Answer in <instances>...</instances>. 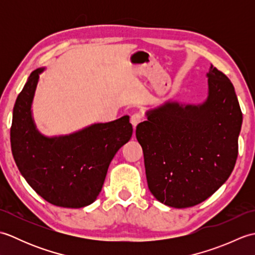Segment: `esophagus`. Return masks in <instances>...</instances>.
Segmentation results:
<instances>
[{"instance_id":"34e87169","label":"esophagus","mask_w":255,"mask_h":255,"mask_svg":"<svg viewBox=\"0 0 255 255\" xmlns=\"http://www.w3.org/2000/svg\"><path fill=\"white\" fill-rule=\"evenodd\" d=\"M142 119H143L142 115H140V114H138V113H136V114H133V115H131V117H130V123H131V125L133 126V128H136L137 125H138L139 123L142 122Z\"/></svg>"}]
</instances>
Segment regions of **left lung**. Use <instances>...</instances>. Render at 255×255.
Segmentation results:
<instances>
[{"mask_svg": "<svg viewBox=\"0 0 255 255\" xmlns=\"http://www.w3.org/2000/svg\"><path fill=\"white\" fill-rule=\"evenodd\" d=\"M208 95L200 104L173 100L145 112L136 128L153 196L187 208L204 202L228 180L238 156L242 113L235 88L213 64Z\"/></svg>", "mask_w": 255, "mask_h": 255, "instance_id": "obj_1", "label": "left lung"}]
</instances>
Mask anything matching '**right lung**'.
<instances>
[{"instance_id":"obj_1","label":"right lung","mask_w":255,"mask_h":255,"mask_svg":"<svg viewBox=\"0 0 255 255\" xmlns=\"http://www.w3.org/2000/svg\"><path fill=\"white\" fill-rule=\"evenodd\" d=\"M45 69L30 73L16 99L10 127L12 153L20 174L39 196L59 207L82 208L99 196L108 166L130 140L132 126L126 115L69 134H42L31 106Z\"/></svg>"}]
</instances>
